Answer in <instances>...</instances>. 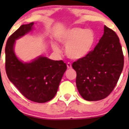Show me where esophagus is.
<instances>
[{
  "instance_id": "34e87169",
  "label": "esophagus",
  "mask_w": 129,
  "mask_h": 129,
  "mask_svg": "<svg viewBox=\"0 0 129 129\" xmlns=\"http://www.w3.org/2000/svg\"><path fill=\"white\" fill-rule=\"evenodd\" d=\"M67 68L68 69H72V64H71V63H69V62H68V63H67Z\"/></svg>"
}]
</instances>
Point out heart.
I'll return each mask as SVG.
<instances>
[{"label": "heart", "mask_w": 129, "mask_h": 129, "mask_svg": "<svg viewBox=\"0 0 129 129\" xmlns=\"http://www.w3.org/2000/svg\"><path fill=\"white\" fill-rule=\"evenodd\" d=\"M57 39L66 46V54L69 58L79 60L87 55L92 50L95 36L92 30L74 27L64 30L58 35ZM52 47L55 52L60 53L56 44H52Z\"/></svg>", "instance_id": "obj_1"}]
</instances>
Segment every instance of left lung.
<instances>
[{
    "mask_svg": "<svg viewBox=\"0 0 129 129\" xmlns=\"http://www.w3.org/2000/svg\"><path fill=\"white\" fill-rule=\"evenodd\" d=\"M104 32L93 50L72 63L76 85L88 101L105 99L116 85L123 67V55L117 35L104 26Z\"/></svg>",
    "mask_w": 129,
    "mask_h": 129,
    "instance_id": "1",
    "label": "left lung"
}]
</instances>
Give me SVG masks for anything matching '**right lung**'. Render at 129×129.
I'll use <instances>...</instances> for the list:
<instances>
[{"label":"right lung","instance_id":"add662e5","mask_svg":"<svg viewBox=\"0 0 129 129\" xmlns=\"http://www.w3.org/2000/svg\"><path fill=\"white\" fill-rule=\"evenodd\" d=\"M34 23L22 25L6 43V71L10 81L31 101L45 103L56 94L67 66L62 60L39 56L29 62L19 60L14 52L15 40L33 30Z\"/></svg>","mask_w":129,"mask_h":129}]
</instances>
